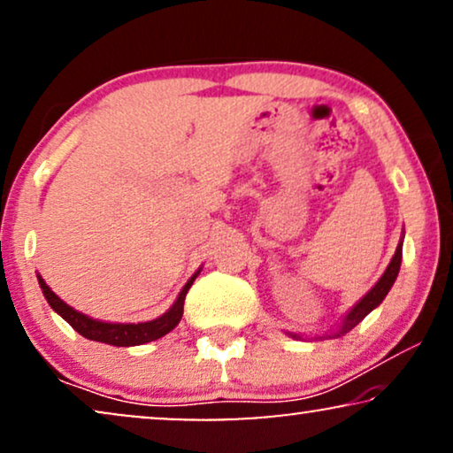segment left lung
Instances as JSON below:
<instances>
[{
  "label": "left lung",
  "instance_id": "8db88e82",
  "mask_svg": "<svg viewBox=\"0 0 453 453\" xmlns=\"http://www.w3.org/2000/svg\"><path fill=\"white\" fill-rule=\"evenodd\" d=\"M402 241H404V233H402V239L398 247H395V253L392 257V262L388 264L386 272H383L380 280L375 282V287L369 290L367 295L363 296V299L357 301V305L350 307V311L344 315L342 321H340V326L336 330H332L330 334H321V336H315V340H324V338H338V336H344L346 332H350L352 327L361 324V321L367 318V315L373 311L375 307L381 305V301L386 299V295L389 293V288L394 287L395 278H398V272H400V264H402ZM290 338L295 340H305V336H301V334H293V332H287Z\"/></svg>",
  "mask_w": 453,
  "mask_h": 453
}]
</instances>
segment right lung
Listing matches in <instances>:
<instances>
[{
    "label": "right lung",
    "instance_id": "add662e5",
    "mask_svg": "<svg viewBox=\"0 0 453 453\" xmlns=\"http://www.w3.org/2000/svg\"><path fill=\"white\" fill-rule=\"evenodd\" d=\"M200 272H202V268L197 270L188 282H185V287L181 288V293H179L177 301L173 303L169 311H165L157 319L142 321V324H113V321H103V319L90 318V315L78 311V309L67 305L65 301H61L59 296L47 287V282L42 280V276H36V278H39V287L53 311L61 315V318H64L78 334H82L84 338L95 340V342L111 344V346H140V344L152 342V340L163 338L165 334L175 330V326L183 318L185 295H188L189 287L194 284V280Z\"/></svg>",
    "mask_w": 453,
    "mask_h": 453
}]
</instances>
